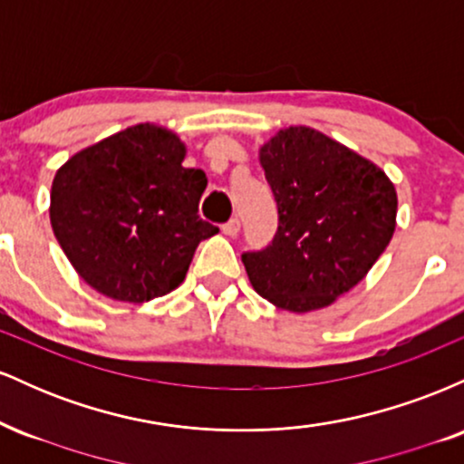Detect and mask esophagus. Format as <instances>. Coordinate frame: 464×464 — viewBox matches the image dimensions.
Segmentation results:
<instances>
[{"label":"esophagus","instance_id":"obj_1","mask_svg":"<svg viewBox=\"0 0 464 464\" xmlns=\"http://www.w3.org/2000/svg\"><path fill=\"white\" fill-rule=\"evenodd\" d=\"M222 233H225V236H228V237H236L239 233V220H237V218H231V220L225 222V225H222Z\"/></svg>","mask_w":464,"mask_h":464}]
</instances>
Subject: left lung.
Segmentation results:
<instances>
[{"instance_id": "1", "label": "left lung", "mask_w": 464, "mask_h": 464, "mask_svg": "<svg viewBox=\"0 0 464 464\" xmlns=\"http://www.w3.org/2000/svg\"><path fill=\"white\" fill-rule=\"evenodd\" d=\"M259 161L279 227L268 246L242 255L250 284L287 312L332 305L391 242L395 185L369 159L307 126L276 132Z\"/></svg>"}]
</instances>
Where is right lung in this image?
<instances>
[{
	"mask_svg": "<svg viewBox=\"0 0 464 464\" xmlns=\"http://www.w3.org/2000/svg\"><path fill=\"white\" fill-rule=\"evenodd\" d=\"M172 130L137 124L73 154L52 183L50 220L76 273L100 295L143 303L183 284L202 239V169L183 168Z\"/></svg>",
	"mask_w": 464,
	"mask_h": 464,
	"instance_id": "1",
	"label": "right lung"
}]
</instances>
